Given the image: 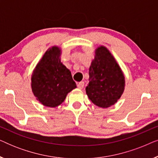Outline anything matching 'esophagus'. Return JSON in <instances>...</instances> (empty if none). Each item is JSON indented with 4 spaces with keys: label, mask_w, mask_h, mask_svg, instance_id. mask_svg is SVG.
<instances>
[{
    "label": "esophagus",
    "mask_w": 158,
    "mask_h": 158,
    "mask_svg": "<svg viewBox=\"0 0 158 158\" xmlns=\"http://www.w3.org/2000/svg\"><path fill=\"white\" fill-rule=\"evenodd\" d=\"M84 85H85L84 82H83V81L80 82V83H78V84H77V88H78L79 89H82V88H83Z\"/></svg>",
    "instance_id": "obj_1"
}]
</instances>
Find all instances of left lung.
I'll use <instances>...</instances> for the list:
<instances>
[{
    "label": "left lung",
    "mask_w": 158,
    "mask_h": 158,
    "mask_svg": "<svg viewBox=\"0 0 158 158\" xmlns=\"http://www.w3.org/2000/svg\"><path fill=\"white\" fill-rule=\"evenodd\" d=\"M124 86V74L113 55L106 47H98L89 68V83L85 88L88 98L97 106L108 108L117 102Z\"/></svg>",
    "instance_id": "8db88e82"
}]
</instances>
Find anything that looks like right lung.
<instances>
[{"mask_svg": "<svg viewBox=\"0 0 158 158\" xmlns=\"http://www.w3.org/2000/svg\"><path fill=\"white\" fill-rule=\"evenodd\" d=\"M61 49L49 48L31 75V89L34 96L45 106L55 108L61 104L67 95L76 88L70 71L60 61Z\"/></svg>", "mask_w": 158, "mask_h": 158, "instance_id": "obj_1", "label": "right lung"}]
</instances>
